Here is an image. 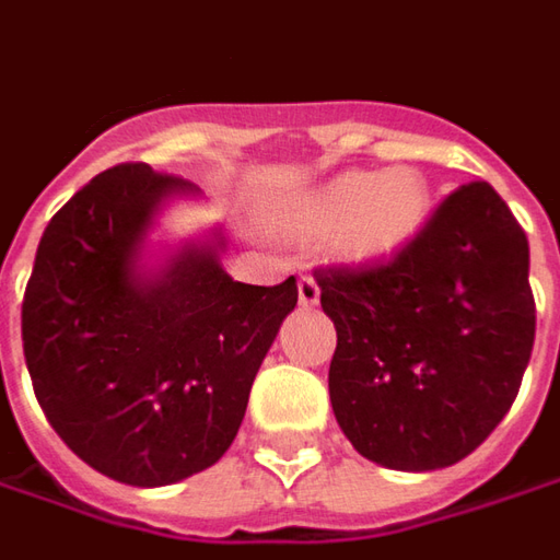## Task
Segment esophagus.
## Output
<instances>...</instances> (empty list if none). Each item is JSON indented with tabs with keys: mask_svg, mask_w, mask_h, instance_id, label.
I'll use <instances>...</instances> for the list:
<instances>
[{
	"mask_svg": "<svg viewBox=\"0 0 560 560\" xmlns=\"http://www.w3.org/2000/svg\"><path fill=\"white\" fill-rule=\"evenodd\" d=\"M299 304L302 307H317L319 304V287H317V280L314 277H299Z\"/></svg>",
	"mask_w": 560,
	"mask_h": 560,
	"instance_id": "esophagus-1",
	"label": "esophagus"
}]
</instances>
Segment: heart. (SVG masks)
<instances>
[{
  "label": "heart",
  "mask_w": 560,
  "mask_h": 560,
  "mask_svg": "<svg viewBox=\"0 0 560 560\" xmlns=\"http://www.w3.org/2000/svg\"><path fill=\"white\" fill-rule=\"evenodd\" d=\"M430 215V185L415 167L347 170L304 203L307 225L338 231V253L353 265L387 261L418 237Z\"/></svg>",
  "instance_id": "b5f03b06"
}]
</instances>
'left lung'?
I'll use <instances>...</instances> for the list:
<instances>
[{"mask_svg":"<svg viewBox=\"0 0 560 560\" xmlns=\"http://www.w3.org/2000/svg\"><path fill=\"white\" fill-rule=\"evenodd\" d=\"M527 271L506 200L466 183L387 261L314 273L338 331L331 411L365 460L442 469L506 418L537 331Z\"/></svg>","mask_w":560,"mask_h":560,"instance_id":"1","label":"left lung"}]
</instances>
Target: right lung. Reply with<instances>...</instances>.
Returning a JSON list of instances; mask_svg holds the SVG:
<instances>
[{
    "mask_svg": "<svg viewBox=\"0 0 560 560\" xmlns=\"http://www.w3.org/2000/svg\"><path fill=\"white\" fill-rule=\"evenodd\" d=\"M198 188L149 164L103 170L57 210L21 311L23 357L54 427L96 472L173 485L231 448L280 323L299 302L231 280L213 241L142 268L161 207Z\"/></svg>",
    "mask_w": 560,
    "mask_h": 560,
    "instance_id": "obj_1",
    "label": "right lung"
}]
</instances>
